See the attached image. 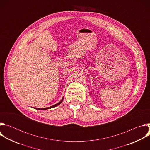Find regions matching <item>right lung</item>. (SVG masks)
Returning a JSON list of instances; mask_svg holds the SVG:
<instances>
[{
	"label": "right lung",
	"mask_w": 150,
	"mask_h": 150,
	"mask_svg": "<svg viewBox=\"0 0 150 150\" xmlns=\"http://www.w3.org/2000/svg\"><path fill=\"white\" fill-rule=\"evenodd\" d=\"M63 98L62 99V100H61L60 102H59L58 103H57V104H54V105H52V106L49 107V108H35V109H38V110H46V109H51V108H54V107H56V106H57V105H59V104H60L63 101Z\"/></svg>",
	"instance_id": "add662e5"
}]
</instances>
